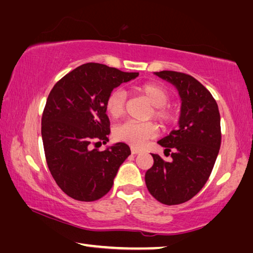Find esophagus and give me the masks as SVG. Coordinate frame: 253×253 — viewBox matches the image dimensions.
<instances>
[{
    "label": "esophagus",
    "mask_w": 253,
    "mask_h": 253,
    "mask_svg": "<svg viewBox=\"0 0 253 253\" xmlns=\"http://www.w3.org/2000/svg\"><path fill=\"white\" fill-rule=\"evenodd\" d=\"M131 153L132 154H138V153H140V150L136 149V148H131Z\"/></svg>",
    "instance_id": "esophagus-1"
}]
</instances>
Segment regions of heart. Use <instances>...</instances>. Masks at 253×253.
Here are the masks:
<instances>
[{"label":"heart","instance_id":"heart-1","mask_svg":"<svg viewBox=\"0 0 253 253\" xmlns=\"http://www.w3.org/2000/svg\"><path fill=\"white\" fill-rule=\"evenodd\" d=\"M134 91L143 95L152 110L148 114V119H154L161 126L167 127L176 120V109L168 103L170 100V92L162 84L156 82H145L134 87ZM105 111L111 118L122 117L126 108V94L121 88H114L105 99ZM157 134V126L152 122L138 123L127 121L120 124L114 129V138L132 147H142L149 139Z\"/></svg>","mask_w":253,"mask_h":253}]
</instances>
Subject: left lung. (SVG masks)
I'll return each instance as SVG.
<instances>
[{
  "mask_svg": "<svg viewBox=\"0 0 253 253\" xmlns=\"http://www.w3.org/2000/svg\"><path fill=\"white\" fill-rule=\"evenodd\" d=\"M156 75L176 86L182 99L179 129L159 141L172 160L152 154L145 172L149 192L159 202L175 206L192 199L207 183L221 145L218 104L211 93L189 74L161 71Z\"/></svg>",
  "mask_w": 253,
  "mask_h": 253,
  "instance_id": "left-lung-1",
  "label": "left lung"
}]
</instances>
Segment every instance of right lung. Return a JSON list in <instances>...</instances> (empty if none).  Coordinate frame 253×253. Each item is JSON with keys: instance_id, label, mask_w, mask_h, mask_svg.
<instances>
[{"instance_id": "right-lung-1", "label": "right lung", "mask_w": 253, "mask_h": 253, "mask_svg": "<svg viewBox=\"0 0 253 253\" xmlns=\"http://www.w3.org/2000/svg\"><path fill=\"white\" fill-rule=\"evenodd\" d=\"M138 75L85 63L65 74L48 94L41 122L45 160L59 188L74 200L91 202L104 197L131 154L126 143L104 151H99L97 144L109 141L106 96Z\"/></svg>"}]
</instances>
